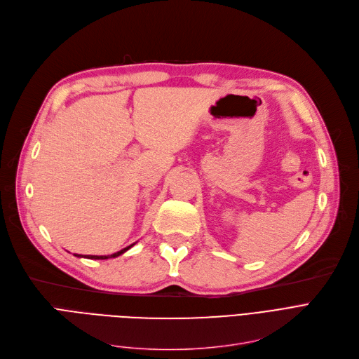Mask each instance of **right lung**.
<instances>
[{
	"instance_id": "add662e5",
	"label": "right lung",
	"mask_w": 359,
	"mask_h": 359,
	"mask_svg": "<svg viewBox=\"0 0 359 359\" xmlns=\"http://www.w3.org/2000/svg\"><path fill=\"white\" fill-rule=\"evenodd\" d=\"M135 244V243H134ZM134 244H130V246H128V248H125V249H122V250H119V252H116V253H113V255H109V256H86L87 259H110V257H118V256H121L122 253H125L126 250H129L132 246H134ZM74 256H77V257H83L81 255H74Z\"/></svg>"
}]
</instances>
